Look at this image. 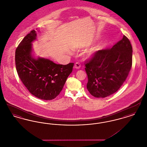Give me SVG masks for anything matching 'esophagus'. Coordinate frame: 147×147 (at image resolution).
<instances>
[{"label": "esophagus", "instance_id": "obj_1", "mask_svg": "<svg viewBox=\"0 0 147 147\" xmlns=\"http://www.w3.org/2000/svg\"><path fill=\"white\" fill-rule=\"evenodd\" d=\"M81 67V64L79 62H77L74 65V68L76 69H79Z\"/></svg>", "mask_w": 147, "mask_h": 147}]
</instances>
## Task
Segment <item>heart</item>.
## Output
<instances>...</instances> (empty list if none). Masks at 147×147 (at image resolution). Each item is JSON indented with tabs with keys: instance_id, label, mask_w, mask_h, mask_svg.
Segmentation results:
<instances>
[{
	"instance_id": "heart-1",
	"label": "heart",
	"mask_w": 147,
	"mask_h": 147,
	"mask_svg": "<svg viewBox=\"0 0 147 147\" xmlns=\"http://www.w3.org/2000/svg\"><path fill=\"white\" fill-rule=\"evenodd\" d=\"M98 49V46H96V47L91 48V49H90L88 51V52H87V55H88V56H90V55H91L96 49Z\"/></svg>"
}]
</instances>
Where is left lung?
Here are the masks:
<instances>
[{"instance_id": "left-lung-1", "label": "left lung", "mask_w": 147, "mask_h": 147, "mask_svg": "<svg viewBox=\"0 0 147 147\" xmlns=\"http://www.w3.org/2000/svg\"><path fill=\"white\" fill-rule=\"evenodd\" d=\"M88 90L96 98H105L123 85L132 65V47L129 39L123 38L111 49L94 53L85 61Z\"/></svg>"}]
</instances>
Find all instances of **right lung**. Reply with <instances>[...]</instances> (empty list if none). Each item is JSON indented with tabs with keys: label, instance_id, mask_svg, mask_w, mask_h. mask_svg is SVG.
Wrapping results in <instances>:
<instances>
[{
	"label": "right lung",
	"instance_id": "1",
	"mask_svg": "<svg viewBox=\"0 0 147 147\" xmlns=\"http://www.w3.org/2000/svg\"><path fill=\"white\" fill-rule=\"evenodd\" d=\"M36 38L33 30L26 35L15 51V65L19 77L29 92L36 98L50 100L62 91L74 63L57 64L50 60L31 55V42Z\"/></svg>",
	"mask_w": 147,
	"mask_h": 147
}]
</instances>
